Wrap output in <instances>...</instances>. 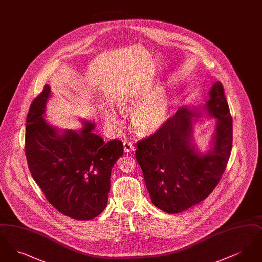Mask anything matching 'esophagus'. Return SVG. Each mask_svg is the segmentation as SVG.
<instances>
[{
  "label": "esophagus",
  "instance_id": "obj_1",
  "mask_svg": "<svg viewBox=\"0 0 262 262\" xmlns=\"http://www.w3.org/2000/svg\"><path fill=\"white\" fill-rule=\"evenodd\" d=\"M124 151L125 153H130V152H134L135 151V147L133 145L132 142H128V141H125L124 142Z\"/></svg>",
  "mask_w": 262,
  "mask_h": 262
}]
</instances>
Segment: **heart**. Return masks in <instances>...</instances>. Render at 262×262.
Wrapping results in <instances>:
<instances>
[{
    "instance_id": "heart-1",
    "label": "heart",
    "mask_w": 262,
    "mask_h": 262,
    "mask_svg": "<svg viewBox=\"0 0 262 262\" xmlns=\"http://www.w3.org/2000/svg\"><path fill=\"white\" fill-rule=\"evenodd\" d=\"M161 88H153L146 92H133L121 95L114 100V104L121 111L130 110L132 125L137 135L146 137L158 132L167 122L171 101L161 94ZM102 115L106 124L114 130L120 128V122L112 109L102 108Z\"/></svg>"
}]
</instances>
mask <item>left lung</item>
Returning <instances> with one entry per match:
<instances>
[{
  "label": "left lung",
  "mask_w": 262,
  "mask_h": 262,
  "mask_svg": "<svg viewBox=\"0 0 262 262\" xmlns=\"http://www.w3.org/2000/svg\"><path fill=\"white\" fill-rule=\"evenodd\" d=\"M204 112L216 119V127L212 147L201 154L194 144L193 125ZM232 141L233 121L217 81L203 107H181L158 132L137 142L136 158L152 203L174 214L205 200L224 173Z\"/></svg>",
  "instance_id": "1"
}]
</instances>
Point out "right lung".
Returning a JSON list of instances; mask_svg holds the SVG:
<instances>
[{
    "mask_svg": "<svg viewBox=\"0 0 262 262\" xmlns=\"http://www.w3.org/2000/svg\"><path fill=\"white\" fill-rule=\"evenodd\" d=\"M51 88L33 100L26 118L25 154L29 171L45 198L76 220L97 217L106 208L113 166L122 157L121 140L105 142L95 124L82 120L79 130L58 129L44 119Z\"/></svg>",
    "mask_w": 262,
    "mask_h": 262,
    "instance_id": "1",
    "label": "right lung"
}]
</instances>
